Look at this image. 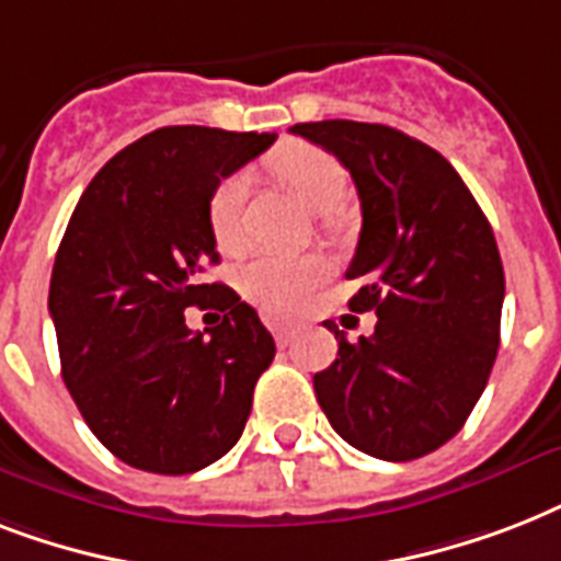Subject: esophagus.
<instances>
[{
  "instance_id": "1",
  "label": "esophagus",
  "mask_w": 561,
  "mask_h": 561,
  "mask_svg": "<svg viewBox=\"0 0 561 561\" xmlns=\"http://www.w3.org/2000/svg\"><path fill=\"white\" fill-rule=\"evenodd\" d=\"M264 323H267V329H271L273 337H276L279 343H288V337L294 334V329H297L294 320H285V317H273V314L264 317Z\"/></svg>"
}]
</instances>
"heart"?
I'll return each instance as SVG.
<instances>
[{
  "label": "heart",
  "instance_id": "obj_1",
  "mask_svg": "<svg viewBox=\"0 0 561 561\" xmlns=\"http://www.w3.org/2000/svg\"><path fill=\"white\" fill-rule=\"evenodd\" d=\"M273 174L314 211L337 209L346 197V171L341 162L311 145H285L271 157ZM247 178L229 174L220 180L209 197V229L224 253H236L244 244L241 206H244ZM329 264L320 255H276L259 253L238 271V288L253 306L271 314L297 311L311 290L325 279Z\"/></svg>",
  "mask_w": 561,
  "mask_h": 561
}]
</instances>
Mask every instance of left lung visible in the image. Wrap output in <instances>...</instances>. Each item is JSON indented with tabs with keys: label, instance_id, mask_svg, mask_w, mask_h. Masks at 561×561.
<instances>
[{
	"label": "left lung",
	"instance_id": "obj_1",
	"mask_svg": "<svg viewBox=\"0 0 561 561\" xmlns=\"http://www.w3.org/2000/svg\"><path fill=\"white\" fill-rule=\"evenodd\" d=\"M290 134L355 180L364 224L346 279L364 285L350 308L378 317L358 343L325 320L337 358L314 375L317 401L352 448L390 462L425 457L466 425L497 358L495 232L451 162L396 127L329 118Z\"/></svg>",
	"mask_w": 561,
	"mask_h": 561
}]
</instances>
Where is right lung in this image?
Returning a JSON list of instances; mask_svg holds the SVG:
<instances>
[{
  "label": "right lung",
  "mask_w": 561,
  "mask_h": 561,
  "mask_svg": "<svg viewBox=\"0 0 561 561\" xmlns=\"http://www.w3.org/2000/svg\"><path fill=\"white\" fill-rule=\"evenodd\" d=\"M273 139L160 127L92 178L57 247L48 314L66 390L101 445L134 469L192 474L244 431L276 343L255 308L201 273L220 262L211 192ZM211 296L225 320L192 333L182 311Z\"/></svg>",
  "instance_id": "obj_1"
}]
</instances>
